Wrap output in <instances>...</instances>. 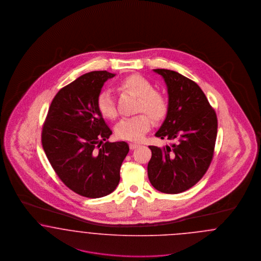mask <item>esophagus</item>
I'll use <instances>...</instances> for the list:
<instances>
[{"instance_id":"obj_1","label":"esophagus","mask_w":261,"mask_h":261,"mask_svg":"<svg viewBox=\"0 0 261 261\" xmlns=\"http://www.w3.org/2000/svg\"><path fill=\"white\" fill-rule=\"evenodd\" d=\"M140 146L139 144H136V143H129V148L132 149V150H135L136 148H138Z\"/></svg>"}]
</instances>
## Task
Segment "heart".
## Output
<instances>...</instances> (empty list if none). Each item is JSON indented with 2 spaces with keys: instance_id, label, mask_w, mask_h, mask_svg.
<instances>
[{
  "instance_id": "b5f03b06",
  "label": "heart",
  "mask_w": 261,
  "mask_h": 261,
  "mask_svg": "<svg viewBox=\"0 0 261 261\" xmlns=\"http://www.w3.org/2000/svg\"><path fill=\"white\" fill-rule=\"evenodd\" d=\"M118 87L121 91L132 93L138 97L136 112L141 114L121 120L116 125V135L121 139L138 141L145 136L151 127L149 116L155 122L165 119L169 111V102L162 92L154 90V86L149 80L140 75H130L126 77L119 83ZM96 103L97 109L103 118L114 120L117 117L115 101L109 91L100 92Z\"/></svg>"
}]
</instances>
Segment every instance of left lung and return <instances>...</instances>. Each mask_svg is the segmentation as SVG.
<instances>
[{
    "instance_id": "1",
    "label": "left lung",
    "mask_w": 261,
    "mask_h": 261,
    "mask_svg": "<svg viewBox=\"0 0 261 261\" xmlns=\"http://www.w3.org/2000/svg\"><path fill=\"white\" fill-rule=\"evenodd\" d=\"M167 85L169 111L155 136L175 143L149 146L148 177L166 194L184 192L204 176L214 157L217 135L216 111L192 80L168 69H154Z\"/></svg>"
}]
</instances>
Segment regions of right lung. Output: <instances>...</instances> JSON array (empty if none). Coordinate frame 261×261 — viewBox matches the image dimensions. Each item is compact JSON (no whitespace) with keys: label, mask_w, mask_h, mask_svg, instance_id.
I'll return each instance as SVG.
<instances>
[{"label":"right lung","mask_w":261,"mask_h":261,"mask_svg":"<svg viewBox=\"0 0 261 261\" xmlns=\"http://www.w3.org/2000/svg\"><path fill=\"white\" fill-rule=\"evenodd\" d=\"M115 74L92 71L58 91L42 130V144L53 169L69 189L87 198L113 192L129 148L106 141L112 135L97 109L104 83Z\"/></svg>","instance_id":"right-lung-1"}]
</instances>
